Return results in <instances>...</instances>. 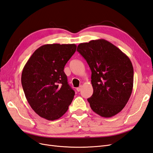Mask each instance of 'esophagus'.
<instances>
[{"instance_id":"esophagus-1","label":"esophagus","mask_w":153,"mask_h":153,"mask_svg":"<svg viewBox=\"0 0 153 153\" xmlns=\"http://www.w3.org/2000/svg\"><path fill=\"white\" fill-rule=\"evenodd\" d=\"M81 89H82V86H80V87H79L76 88V91H77L78 92H80V91H81Z\"/></svg>"}]
</instances>
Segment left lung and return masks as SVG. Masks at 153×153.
I'll return each mask as SVG.
<instances>
[{
	"instance_id": "left-lung-1",
	"label": "left lung",
	"mask_w": 153,
	"mask_h": 153,
	"mask_svg": "<svg viewBox=\"0 0 153 153\" xmlns=\"http://www.w3.org/2000/svg\"><path fill=\"white\" fill-rule=\"evenodd\" d=\"M77 51L91 70L93 94L87 101L91 109L103 117H111L124 108L133 86L130 59L114 45L103 39L80 43Z\"/></svg>"
}]
</instances>
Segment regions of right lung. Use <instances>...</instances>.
Listing matches in <instances>:
<instances>
[{
	"mask_svg": "<svg viewBox=\"0 0 153 153\" xmlns=\"http://www.w3.org/2000/svg\"><path fill=\"white\" fill-rule=\"evenodd\" d=\"M76 49L75 44H47L37 49L23 69L21 81L29 104L49 121L61 117L75 96L64 72Z\"/></svg>",
	"mask_w": 153,
	"mask_h": 153,
	"instance_id": "right-lung-1",
	"label": "right lung"
}]
</instances>
